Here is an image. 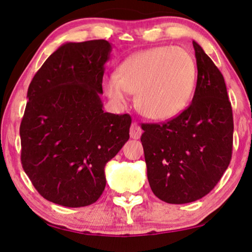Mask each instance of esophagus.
<instances>
[{
	"label": "esophagus",
	"instance_id": "obj_1",
	"mask_svg": "<svg viewBox=\"0 0 252 252\" xmlns=\"http://www.w3.org/2000/svg\"><path fill=\"white\" fill-rule=\"evenodd\" d=\"M141 134H142V128L137 123H133L130 125V137L132 139H140Z\"/></svg>",
	"mask_w": 252,
	"mask_h": 252
}]
</instances>
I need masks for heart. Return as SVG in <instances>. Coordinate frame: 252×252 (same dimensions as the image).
<instances>
[{"mask_svg": "<svg viewBox=\"0 0 252 252\" xmlns=\"http://www.w3.org/2000/svg\"><path fill=\"white\" fill-rule=\"evenodd\" d=\"M197 66L181 47H156L130 56L116 73L105 75L103 87L116 103L124 104L135 93V105L144 117L166 120L188 105L194 93Z\"/></svg>", "mask_w": 252, "mask_h": 252, "instance_id": "b5f03b06", "label": "heart"}]
</instances>
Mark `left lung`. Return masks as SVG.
Masks as SVG:
<instances>
[{"instance_id":"obj_1","label":"left lung","mask_w":252,"mask_h":252,"mask_svg":"<svg viewBox=\"0 0 252 252\" xmlns=\"http://www.w3.org/2000/svg\"><path fill=\"white\" fill-rule=\"evenodd\" d=\"M197 84L190 105L141 135L150 188L161 201L185 204L204 197L228 167L233 151V110L221 72L192 41Z\"/></svg>"}]
</instances>
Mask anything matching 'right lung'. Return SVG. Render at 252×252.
Returning a JSON list of instances; mask_svg holds the SVG:
<instances>
[{
	"mask_svg": "<svg viewBox=\"0 0 252 252\" xmlns=\"http://www.w3.org/2000/svg\"><path fill=\"white\" fill-rule=\"evenodd\" d=\"M111 46L65 43L31 81L20 123V160L37 192L67 208L95 203L104 166L129 139L132 118L102 110L99 94Z\"/></svg>",
	"mask_w": 252,
	"mask_h": 252,
	"instance_id": "1",
	"label": "right lung"
}]
</instances>
